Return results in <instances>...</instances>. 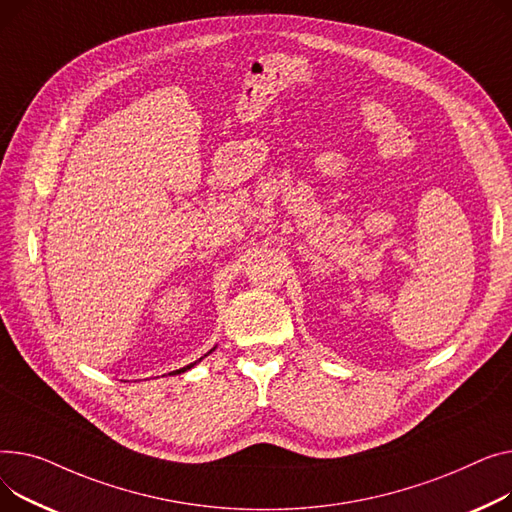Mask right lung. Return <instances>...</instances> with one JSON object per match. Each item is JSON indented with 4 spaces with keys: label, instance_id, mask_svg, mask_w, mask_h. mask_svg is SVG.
<instances>
[{
    "label": "right lung",
    "instance_id": "add662e5",
    "mask_svg": "<svg viewBox=\"0 0 512 512\" xmlns=\"http://www.w3.org/2000/svg\"><path fill=\"white\" fill-rule=\"evenodd\" d=\"M210 351H213V349H210ZM210 351H208V353H210ZM208 353H206V355H208ZM206 355H204V357H206ZM200 359H202V357H200ZM200 359H198V362H200ZM194 366H196V362L190 364V366H186V368H179V370H175V372H171V374H182V372H186V370H190V368H194Z\"/></svg>",
    "mask_w": 512,
    "mask_h": 512
}]
</instances>
